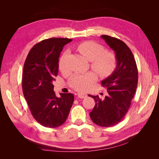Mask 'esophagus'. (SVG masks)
Returning a JSON list of instances; mask_svg holds the SVG:
<instances>
[{
    "mask_svg": "<svg viewBox=\"0 0 159 159\" xmlns=\"http://www.w3.org/2000/svg\"><path fill=\"white\" fill-rule=\"evenodd\" d=\"M78 98H80V99H84V98H87L88 95H87V94H85L84 93H78Z\"/></svg>",
    "mask_w": 159,
    "mask_h": 159,
    "instance_id": "esophagus-1",
    "label": "esophagus"
}]
</instances>
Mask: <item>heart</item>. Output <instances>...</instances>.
Segmentation results:
<instances>
[{"mask_svg":"<svg viewBox=\"0 0 159 159\" xmlns=\"http://www.w3.org/2000/svg\"><path fill=\"white\" fill-rule=\"evenodd\" d=\"M77 49L85 59L91 61V68L99 76L106 78L111 74L117 66V57L113 52L105 51L104 47L94 41H84L77 46ZM68 51L66 50L59 60V69L64 71L66 70V60ZM98 79L93 71L83 74H75L69 81L70 87L83 91L88 89Z\"/></svg>","mask_w":159,"mask_h":159,"instance_id":"b5f03b06","label":"heart"}]
</instances>
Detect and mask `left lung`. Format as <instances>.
Segmentation results:
<instances>
[{"instance_id":"1","label":"left lung","mask_w":159,"mask_h":159,"mask_svg":"<svg viewBox=\"0 0 159 159\" xmlns=\"http://www.w3.org/2000/svg\"><path fill=\"white\" fill-rule=\"evenodd\" d=\"M115 53L117 67L112 74L102 81L108 95L94 99L95 107L89 113L92 121L101 127H109L119 123L131 106L138 82V70L131 50L125 43L107 35L101 36Z\"/></svg>"}]
</instances>
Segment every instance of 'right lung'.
Listing matches in <instances>:
<instances>
[{"instance_id":"1","label":"right lung","mask_w":159,"mask_h":159,"mask_svg":"<svg viewBox=\"0 0 159 159\" xmlns=\"http://www.w3.org/2000/svg\"><path fill=\"white\" fill-rule=\"evenodd\" d=\"M71 41L52 38L38 42L28 53L24 65V96L33 117L46 127L64 124L74 103L72 93H60V98L56 97L52 84L58 74L60 52Z\"/></svg>"}]
</instances>
